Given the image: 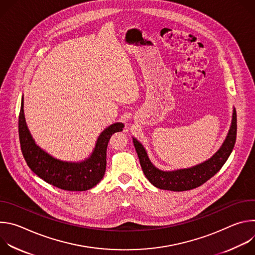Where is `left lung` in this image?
<instances>
[{"mask_svg": "<svg viewBox=\"0 0 255 255\" xmlns=\"http://www.w3.org/2000/svg\"><path fill=\"white\" fill-rule=\"evenodd\" d=\"M236 132L237 118L235 108H233L230 129L221 147L217 150V152L200 164L175 170H161L157 168L149 159L147 151L145 150L140 141L133 137V143L142 170L154 187L160 190L183 192L202 186L220 170L233 150L236 141Z\"/></svg>", "mask_w": 255, "mask_h": 255, "instance_id": "left-lung-1", "label": "left lung"}]
</instances>
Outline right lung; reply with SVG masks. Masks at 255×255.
Returning <instances> with one entry per match:
<instances>
[{
  "instance_id": "1",
  "label": "right lung",
  "mask_w": 255,
  "mask_h": 255,
  "mask_svg": "<svg viewBox=\"0 0 255 255\" xmlns=\"http://www.w3.org/2000/svg\"><path fill=\"white\" fill-rule=\"evenodd\" d=\"M24 98L22 97L19 116V138L23 156L31 168L46 183L64 191L83 192L97 186L106 171L107 147L111 136L123 131L124 124L114 123L99 135L91 155L79 162L63 161L44 151L36 144L24 115Z\"/></svg>"
}]
</instances>
